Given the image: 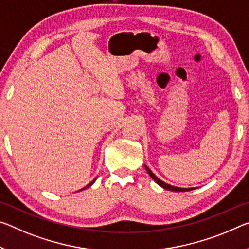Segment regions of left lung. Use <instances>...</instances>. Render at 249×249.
<instances>
[{
    "mask_svg": "<svg viewBox=\"0 0 249 249\" xmlns=\"http://www.w3.org/2000/svg\"><path fill=\"white\" fill-rule=\"evenodd\" d=\"M145 168H146V171H147V173L149 174V176L152 177V178L156 181L157 184L160 185V186H161L163 188H165V189H168V191H172V192H187V191H191V189H194V188H179V187H174V186H172V185H169V184H166V183H164V181H161L159 177H156L155 175L153 174V172L151 171V169H149L147 166H145Z\"/></svg>",
    "mask_w": 249,
    "mask_h": 249,
    "instance_id": "8db88e82",
    "label": "left lung"
}]
</instances>
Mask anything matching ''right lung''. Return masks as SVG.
<instances>
[{
    "instance_id": "right-lung-1",
    "label": "right lung",
    "mask_w": 249,
    "mask_h": 249,
    "mask_svg": "<svg viewBox=\"0 0 249 249\" xmlns=\"http://www.w3.org/2000/svg\"><path fill=\"white\" fill-rule=\"evenodd\" d=\"M95 180H96V178H95V179H94L93 181H90V183H89V185H86V186H85L84 188H82V189H85V188H88V187H89V186H90V185H92V184H93V183H94V181H95ZM82 189H81V191H82Z\"/></svg>"
}]
</instances>
